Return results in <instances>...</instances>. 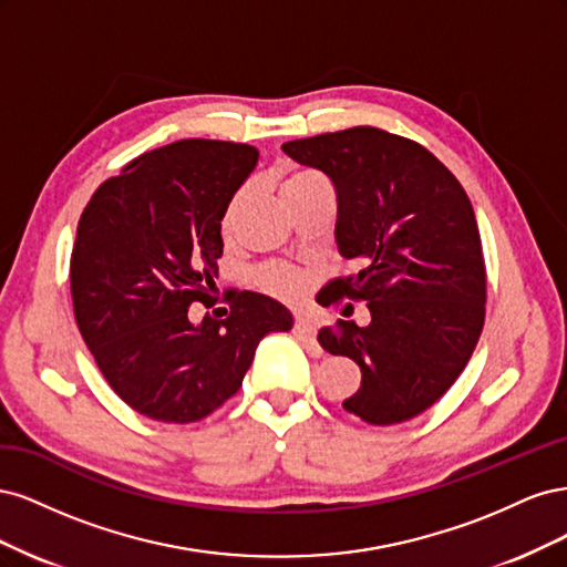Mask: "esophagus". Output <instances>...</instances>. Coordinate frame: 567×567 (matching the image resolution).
Returning a JSON list of instances; mask_svg holds the SVG:
<instances>
[{"instance_id":"obj_1","label":"esophagus","mask_w":567,"mask_h":567,"mask_svg":"<svg viewBox=\"0 0 567 567\" xmlns=\"http://www.w3.org/2000/svg\"><path fill=\"white\" fill-rule=\"evenodd\" d=\"M293 331L302 342H307V346H315V338H317V321L315 319L298 315L296 323H293Z\"/></svg>"}]
</instances>
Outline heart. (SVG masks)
<instances>
[{"instance_id": "heart-1", "label": "heart", "mask_w": 567, "mask_h": 567, "mask_svg": "<svg viewBox=\"0 0 567 567\" xmlns=\"http://www.w3.org/2000/svg\"><path fill=\"white\" fill-rule=\"evenodd\" d=\"M312 182H323L317 173H312V169H302V167H293L290 169V173L286 175V179L281 182V196H286L288 192H293V188H298V186H305V184H312ZM241 198H244V194L238 192L234 198H231V203L227 205V213H225V219H221V225H225V229H229L231 225H234V219H236V213H238V205H241ZM260 286L267 290V293H271V296H277V298H281V300H293V298H298L302 290H305V286H307V279H305V274L300 271V269H296V267H290V265H281V262H277V265H267L262 271H260Z\"/></svg>"}]
</instances>
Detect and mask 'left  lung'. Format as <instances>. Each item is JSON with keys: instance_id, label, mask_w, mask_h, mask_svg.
I'll return each instance as SVG.
<instances>
[{"instance_id": "obj_1", "label": "left lung", "mask_w": 567, "mask_h": 567, "mask_svg": "<svg viewBox=\"0 0 567 567\" xmlns=\"http://www.w3.org/2000/svg\"><path fill=\"white\" fill-rule=\"evenodd\" d=\"M281 148L331 179L336 241L359 265L323 286L326 305L348 298L371 315L369 326L338 319L317 336L362 369L342 409L371 425L423 414L466 369L485 326L487 269L471 198L431 151L379 127Z\"/></svg>"}]
</instances>
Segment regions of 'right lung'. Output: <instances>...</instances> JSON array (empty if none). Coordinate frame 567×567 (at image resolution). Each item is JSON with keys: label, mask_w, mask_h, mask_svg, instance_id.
I'll return each instance as SVG.
<instances>
[{"label": "right lung", "mask_w": 567, "mask_h": 567, "mask_svg": "<svg viewBox=\"0 0 567 567\" xmlns=\"http://www.w3.org/2000/svg\"><path fill=\"white\" fill-rule=\"evenodd\" d=\"M257 156L250 144L219 140L167 144L99 184L82 210L71 252L75 321L136 414L210 416L241 388L257 342L293 326L286 307L252 290L215 296L221 217ZM194 303L212 312L200 318Z\"/></svg>", "instance_id": "1"}]
</instances>
